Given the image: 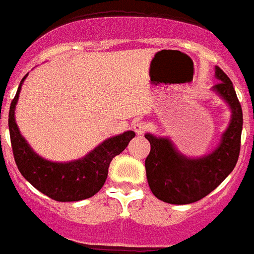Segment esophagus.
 Masks as SVG:
<instances>
[{"instance_id": "1", "label": "esophagus", "mask_w": 254, "mask_h": 254, "mask_svg": "<svg viewBox=\"0 0 254 254\" xmlns=\"http://www.w3.org/2000/svg\"><path fill=\"white\" fill-rule=\"evenodd\" d=\"M149 129V126H148L147 122H137L133 125V131L137 133V135H144Z\"/></svg>"}]
</instances>
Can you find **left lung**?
<instances>
[{"mask_svg":"<svg viewBox=\"0 0 254 254\" xmlns=\"http://www.w3.org/2000/svg\"><path fill=\"white\" fill-rule=\"evenodd\" d=\"M215 74L219 78L215 92L228 102L232 119L222 143L211 155L198 160L186 159L168 139L145 135L151 144V152L145 159L148 184L155 196L166 203L189 204L204 198L226 180L239 160L243 129L241 105L230 77L219 66H215Z\"/></svg>","mask_w":254,"mask_h":254,"instance_id":"1","label":"left lung"}]
</instances>
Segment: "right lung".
<instances>
[{"label": "right lung", "instance_id": "1", "mask_svg": "<svg viewBox=\"0 0 254 254\" xmlns=\"http://www.w3.org/2000/svg\"><path fill=\"white\" fill-rule=\"evenodd\" d=\"M26 76L22 78L9 110L10 141L18 169L34 188L51 199L76 202L90 198L101 190L106 181L111 160L125 151L129 140L135 137V132L127 131L119 136L107 139L84 159L77 161L60 164L42 159L28 147L14 119V109Z\"/></svg>", "mask_w": 254, "mask_h": 254}]
</instances>
